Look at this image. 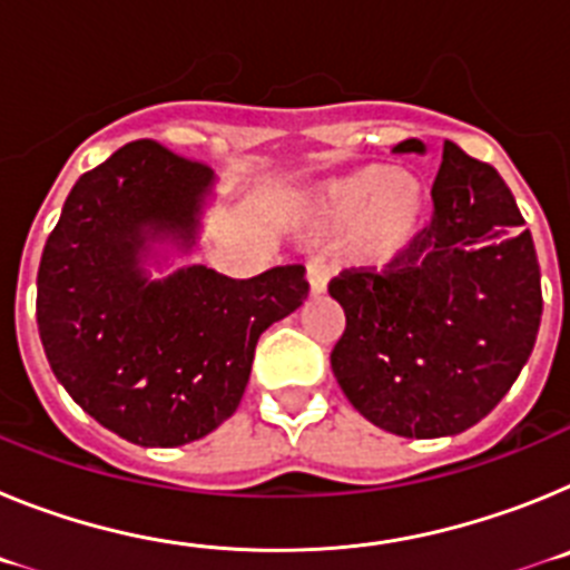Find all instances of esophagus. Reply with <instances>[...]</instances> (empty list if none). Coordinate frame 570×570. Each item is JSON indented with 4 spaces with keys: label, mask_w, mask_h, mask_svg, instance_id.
<instances>
[{
    "label": "esophagus",
    "mask_w": 570,
    "mask_h": 570,
    "mask_svg": "<svg viewBox=\"0 0 570 570\" xmlns=\"http://www.w3.org/2000/svg\"><path fill=\"white\" fill-rule=\"evenodd\" d=\"M305 268H308L311 296L325 294V288H328V265H325V259H320V256H311Z\"/></svg>",
    "instance_id": "esophagus-1"
}]
</instances>
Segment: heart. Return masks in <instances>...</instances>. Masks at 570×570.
<instances>
[{
  "instance_id": "1",
  "label": "heart",
  "mask_w": 570,
  "mask_h": 570,
  "mask_svg": "<svg viewBox=\"0 0 570 570\" xmlns=\"http://www.w3.org/2000/svg\"><path fill=\"white\" fill-rule=\"evenodd\" d=\"M316 216L325 228L356 223L354 250L385 265L420 236L428 219V190L414 174L391 165H362L316 190Z\"/></svg>"
}]
</instances>
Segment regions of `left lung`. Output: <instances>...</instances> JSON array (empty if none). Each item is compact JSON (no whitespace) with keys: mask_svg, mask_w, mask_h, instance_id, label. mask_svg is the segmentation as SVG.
I'll return each mask as SVG.
<instances>
[{"mask_svg":"<svg viewBox=\"0 0 570 570\" xmlns=\"http://www.w3.org/2000/svg\"><path fill=\"white\" fill-rule=\"evenodd\" d=\"M396 154H425L405 139ZM431 225L385 271L328 291L345 311L331 367L347 402L407 440L454 436L511 391L537 342L540 262L502 176L445 142Z\"/></svg>","mask_w":570,"mask_h":570,"instance_id":"left-lung-1","label":"left lung"}]
</instances>
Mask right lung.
<instances>
[{"label":"right lung","instance_id":"right-lung-1","mask_svg":"<svg viewBox=\"0 0 570 570\" xmlns=\"http://www.w3.org/2000/svg\"><path fill=\"white\" fill-rule=\"evenodd\" d=\"M214 170L154 139L79 176L48 236L37 325L50 371L99 425L145 448L203 440L239 407L262 331L308 296L302 265L150 279L156 242L190 250Z\"/></svg>","mask_w":570,"mask_h":570}]
</instances>
